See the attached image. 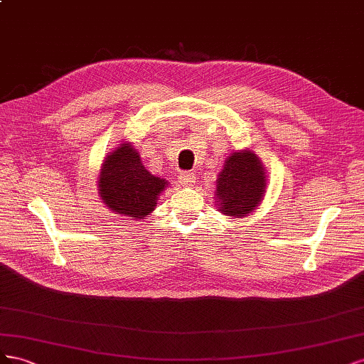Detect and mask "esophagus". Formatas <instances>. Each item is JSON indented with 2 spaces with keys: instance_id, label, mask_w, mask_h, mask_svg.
Segmentation results:
<instances>
[{
  "instance_id": "esophagus-1",
  "label": "esophagus",
  "mask_w": 364,
  "mask_h": 364,
  "mask_svg": "<svg viewBox=\"0 0 364 364\" xmlns=\"http://www.w3.org/2000/svg\"><path fill=\"white\" fill-rule=\"evenodd\" d=\"M178 180H180V183L183 186H192L195 183V180H196V176L192 172H181L180 176H178Z\"/></svg>"
}]
</instances>
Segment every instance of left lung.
<instances>
[{"label":"left lung","instance_id":"left-lung-1","mask_svg":"<svg viewBox=\"0 0 364 364\" xmlns=\"http://www.w3.org/2000/svg\"><path fill=\"white\" fill-rule=\"evenodd\" d=\"M265 169L253 151L228 155L216 180V205L225 216L244 218L264 200Z\"/></svg>","mask_w":364,"mask_h":364}]
</instances>
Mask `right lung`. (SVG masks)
<instances>
[{"mask_svg": "<svg viewBox=\"0 0 364 364\" xmlns=\"http://www.w3.org/2000/svg\"><path fill=\"white\" fill-rule=\"evenodd\" d=\"M97 186L109 210L129 220H144L157 205L168 181L144 169L139 152L124 141L103 160Z\"/></svg>", "mask_w": 364, "mask_h": 364, "instance_id": "obj_1", "label": "right lung"}]
</instances>
